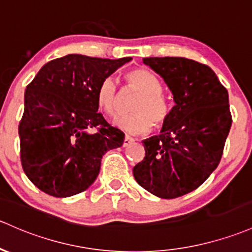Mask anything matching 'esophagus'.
<instances>
[{"mask_svg":"<svg viewBox=\"0 0 252 252\" xmlns=\"http://www.w3.org/2000/svg\"><path fill=\"white\" fill-rule=\"evenodd\" d=\"M133 142H134V139H133V138H131V137L126 136V137H125V139H124L123 147H124V148L128 147V145H129V144H132V143H133Z\"/></svg>","mask_w":252,"mask_h":252,"instance_id":"1","label":"esophagus"}]
</instances>
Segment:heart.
<instances>
[{
  "instance_id": "obj_1",
  "label": "heart",
  "mask_w": 252,
  "mask_h": 252,
  "mask_svg": "<svg viewBox=\"0 0 252 252\" xmlns=\"http://www.w3.org/2000/svg\"><path fill=\"white\" fill-rule=\"evenodd\" d=\"M127 85L142 94L132 110L134 114L124 116L116 121V125L127 133L139 134L151 129L161 128L169 116V105L162 96V85L150 71L145 68H133L125 74ZM96 101L99 109L107 115L116 116L119 113L120 93L113 78H104L96 93Z\"/></svg>"
}]
</instances>
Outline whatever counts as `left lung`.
<instances>
[{
    "label": "left lung",
    "instance_id": "1",
    "mask_svg": "<svg viewBox=\"0 0 252 252\" xmlns=\"http://www.w3.org/2000/svg\"><path fill=\"white\" fill-rule=\"evenodd\" d=\"M163 78L175 105L159 136L143 140L133 167L143 189L172 199L196 190L220 163L232 125L228 93L207 64L185 58H145Z\"/></svg>",
    "mask_w": 252,
    "mask_h": 252
}]
</instances>
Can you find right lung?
Returning a JSON list of instances; mask_svg holds the SVG:
<instances>
[{"instance_id":"add662e5","label":"right lung","mask_w":252,"mask_h":252,"mask_svg":"<svg viewBox=\"0 0 252 252\" xmlns=\"http://www.w3.org/2000/svg\"><path fill=\"white\" fill-rule=\"evenodd\" d=\"M131 60L69 54L45 63L26 86L20 158L40 191L59 198L85 191L98 175L102 156L123 145L124 132L97 112L96 93Z\"/></svg>"}]
</instances>
